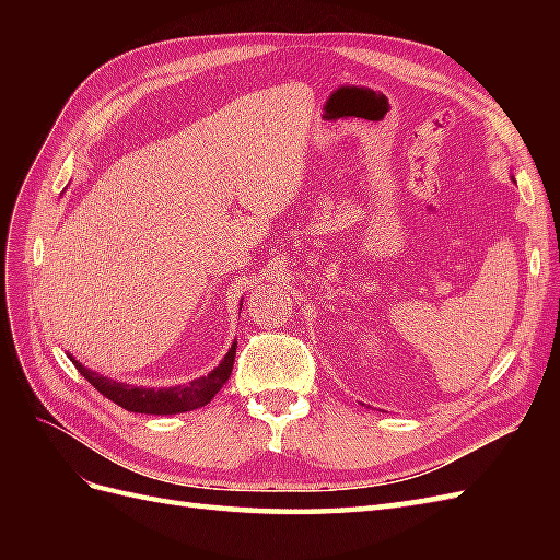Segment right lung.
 <instances>
[{
    "label": "right lung",
    "mask_w": 560,
    "mask_h": 560,
    "mask_svg": "<svg viewBox=\"0 0 560 560\" xmlns=\"http://www.w3.org/2000/svg\"><path fill=\"white\" fill-rule=\"evenodd\" d=\"M235 346L226 352V358L222 360L214 371H210L208 376H202L189 385H179V387H165V389H154V387H135L126 383H116L112 378H105L95 374V371H89L86 366H81L74 358L72 364L79 369V374L86 378L100 395H105L114 404L121 406V409L130 413H151V416H173V413H184V411H194L206 406L222 385L229 381L231 371H233V360H235Z\"/></svg>",
    "instance_id": "1"
}]
</instances>
